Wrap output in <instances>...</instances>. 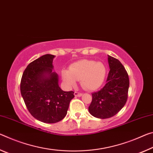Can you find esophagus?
<instances>
[{
    "label": "esophagus",
    "mask_w": 153,
    "mask_h": 153,
    "mask_svg": "<svg viewBox=\"0 0 153 153\" xmlns=\"http://www.w3.org/2000/svg\"><path fill=\"white\" fill-rule=\"evenodd\" d=\"M74 94L76 97H81L82 95V93H80V92H78V91H75Z\"/></svg>",
    "instance_id": "obj_1"
}]
</instances>
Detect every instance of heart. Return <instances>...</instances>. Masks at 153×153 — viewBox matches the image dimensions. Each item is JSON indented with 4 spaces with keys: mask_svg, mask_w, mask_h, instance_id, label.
I'll return each mask as SVG.
<instances>
[{
    "mask_svg": "<svg viewBox=\"0 0 153 153\" xmlns=\"http://www.w3.org/2000/svg\"><path fill=\"white\" fill-rule=\"evenodd\" d=\"M62 79L67 87L75 85L81 80V85L87 90H96L102 85L106 74V66L102 62L82 59L75 62L69 70L62 71Z\"/></svg>",
    "mask_w": 153,
    "mask_h": 153,
    "instance_id": "heart-1",
    "label": "heart"
}]
</instances>
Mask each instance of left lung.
Listing matches in <instances>:
<instances>
[{"instance_id": "1", "label": "left lung", "mask_w": 153, "mask_h": 153, "mask_svg": "<svg viewBox=\"0 0 153 153\" xmlns=\"http://www.w3.org/2000/svg\"><path fill=\"white\" fill-rule=\"evenodd\" d=\"M110 71L106 83L98 91L91 94L92 101L89 112L99 119L114 116L126 104L128 95L129 80L123 64L114 57L108 56Z\"/></svg>"}]
</instances>
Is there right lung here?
Wrapping results in <instances>:
<instances>
[{
  "label": "right lung",
  "instance_id": "add662e5",
  "mask_svg": "<svg viewBox=\"0 0 153 153\" xmlns=\"http://www.w3.org/2000/svg\"><path fill=\"white\" fill-rule=\"evenodd\" d=\"M55 56L44 55L30 63L22 74L20 91L27 110L35 119L55 123L67 114L74 91H64L53 72Z\"/></svg>",
  "mask_w": 153,
  "mask_h": 153
}]
</instances>
